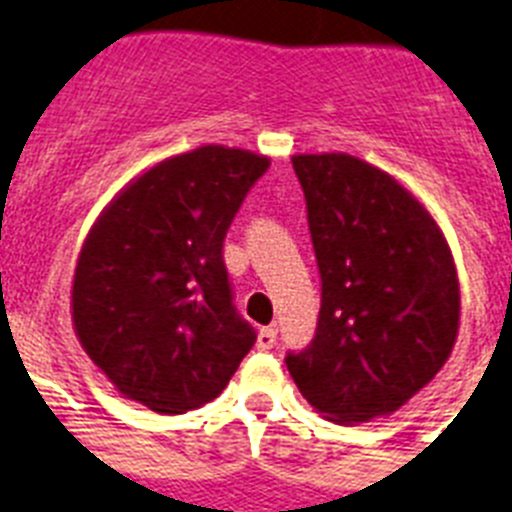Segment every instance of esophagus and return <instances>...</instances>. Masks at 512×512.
<instances>
[{
    "label": "esophagus",
    "instance_id": "obj_1",
    "mask_svg": "<svg viewBox=\"0 0 512 512\" xmlns=\"http://www.w3.org/2000/svg\"><path fill=\"white\" fill-rule=\"evenodd\" d=\"M276 336L278 331L273 326L260 328V334H257V347H260V350H273V347H276Z\"/></svg>",
    "mask_w": 512,
    "mask_h": 512
}]
</instances>
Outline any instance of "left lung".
Wrapping results in <instances>:
<instances>
[{
  "label": "left lung",
  "mask_w": 512,
  "mask_h": 512,
  "mask_svg": "<svg viewBox=\"0 0 512 512\" xmlns=\"http://www.w3.org/2000/svg\"><path fill=\"white\" fill-rule=\"evenodd\" d=\"M321 270L310 347L286 368L334 423L397 413L450 360L460 284L450 244L413 191L347 152L294 155Z\"/></svg>",
  "instance_id": "1"
}]
</instances>
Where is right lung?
Wrapping results in <instances>:
<instances>
[{
    "label": "right lung",
    "instance_id": "obj_1",
    "mask_svg": "<svg viewBox=\"0 0 512 512\" xmlns=\"http://www.w3.org/2000/svg\"><path fill=\"white\" fill-rule=\"evenodd\" d=\"M270 160L205 144L128 181L78 252L70 313L126 400L178 415L215 400L257 334L231 302L223 239Z\"/></svg>",
    "mask_w": 512,
    "mask_h": 512
}]
</instances>
